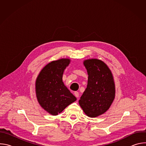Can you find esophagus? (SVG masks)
<instances>
[{
  "instance_id": "34e87169",
  "label": "esophagus",
  "mask_w": 146,
  "mask_h": 146,
  "mask_svg": "<svg viewBox=\"0 0 146 146\" xmlns=\"http://www.w3.org/2000/svg\"><path fill=\"white\" fill-rule=\"evenodd\" d=\"M74 95H75V96H76V98H78V96H79V93H78V92L75 91L74 93Z\"/></svg>"
}]
</instances>
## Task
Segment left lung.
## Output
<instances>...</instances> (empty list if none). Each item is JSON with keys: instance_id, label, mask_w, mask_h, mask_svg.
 Returning <instances> with one entry per match:
<instances>
[{"instance_id": "8db88e82", "label": "left lung", "mask_w": 146, "mask_h": 146, "mask_svg": "<svg viewBox=\"0 0 146 146\" xmlns=\"http://www.w3.org/2000/svg\"><path fill=\"white\" fill-rule=\"evenodd\" d=\"M88 77L87 88L79 100V105L90 117L105 113L115 98V84L111 70L107 65L97 59L84 61Z\"/></svg>"}]
</instances>
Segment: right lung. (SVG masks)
Listing matches in <instances>:
<instances>
[{"label": "right lung", "mask_w": 146, "mask_h": 146, "mask_svg": "<svg viewBox=\"0 0 146 146\" xmlns=\"http://www.w3.org/2000/svg\"><path fill=\"white\" fill-rule=\"evenodd\" d=\"M70 60L63 58L52 61L41 70L36 81V94L40 105L52 115L61 113L76 98L62 81L64 70Z\"/></svg>", "instance_id": "right-lung-1"}]
</instances>
